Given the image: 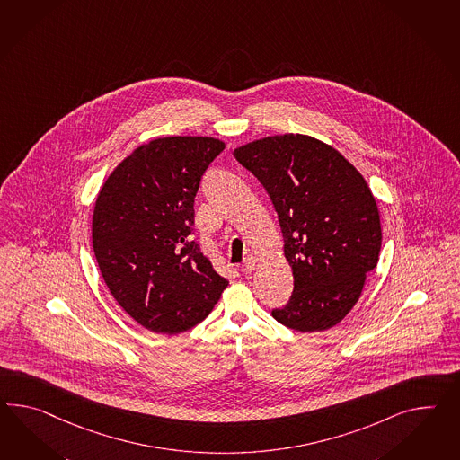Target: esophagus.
Listing matches in <instances>:
<instances>
[{
	"instance_id": "obj_1",
	"label": "esophagus",
	"mask_w": 460,
	"mask_h": 460,
	"mask_svg": "<svg viewBox=\"0 0 460 460\" xmlns=\"http://www.w3.org/2000/svg\"><path fill=\"white\" fill-rule=\"evenodd\" d=\"M255 263H257V260L255 257H247V259L243 260V263H242V267H240V270L243 271L245 275L248 273H252V271L255 270Z\"/></svg>"
}]
</instances>
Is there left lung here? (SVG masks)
Listing matches in <instances>:
<instances>
[{"mask_svg": "<svg viewBox=\"0 0 460 460\" xmlns=\"http://www.w3.org/2000/svg\"><path fill=\"white\" fill-rule=\"evenodd\" d=\"M235 158L270 195L294 294L271 315L296 332L337 325L354 308L382 245L377 203L335 148L306 135L247 143Z\"/></svg>", "mask_w": 460, "mask_h": 460, "instance_id": "1", "label": "left lung"}]
</instances>
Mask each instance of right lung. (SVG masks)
<instances>
[{
  "mask_svg": "<svg viewBox=\"0 0 460 460\" xmlns=\"http://www.w3.org/2000/svg\"><path fill=\"white\" fill-rule=\"evenodd\" d=\"M224 148L208 137L156 138L127 156L98 193L92 238L103 280L155 333L195 327L228 285L191 240L201 177Z\"/></svg>",
  "mask_w": 460,
  "mask_h": 460,
  "instance_id": "right-lung-1",
  "label": "right lung"
}]
</instances>
